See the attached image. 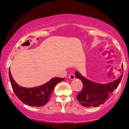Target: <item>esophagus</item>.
I'll list each match as a JSON object with an SVG mask.
<instances>
[{"instance_id": "esophagus-1", "label": "esophagus", "mask_w": 129, "mask_h": 129, "mask_svg": "<svg viewBox=\"0 0 129 129\" xmlns=\"http://www.w3.org/2000/svg\"><path fill=\"white\" fill-rule=\"evenodd\" d=\"M70 79H75V76L73 75V74H70L69 76Z\"/></svg>"}]
</instances>
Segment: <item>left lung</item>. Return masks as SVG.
I'll return each mask as SVG.
<instances>
[{
	"label": "left lung",
	"mask_w": 129,
	"mask_h": 129,
	"mask_svg": "<svg viewBox=\"0 0 129 129\" xmlns=\"http://www.w3.org/2000/svg\"><path fill=\"white\" fill-rule=\"evenodd\" d=\"M75 76L83 83V88L76 96L77 100L85 107H98L107 101L120 83L122 75L115 81L106 84H98L86 79L77 71Z\"/></svg>",
	"instance_id": "left-lung-1"
}]
</instances>
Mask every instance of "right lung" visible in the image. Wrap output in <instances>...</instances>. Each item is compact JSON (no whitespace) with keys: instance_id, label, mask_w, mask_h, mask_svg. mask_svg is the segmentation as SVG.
Wrapping results in <instances>:
<instances>
[{"instance_id":"obj_1","label":"right lung","mask_w":129,"mask_h":129,"mask_svg":"<svg viewBox=\"0 0 129 129\" xmlns=\"http://www.w3.org/2000/svg\"><path fill=\"white\" fill-rule=\"evenodd\" d=\"M10 82L17 97L23 103L31 107H41L48 103L54 87L65 78H53L44 85L33 88H24L19 86L13 79L9 72Z\"/></svg>"}]
</instances>
